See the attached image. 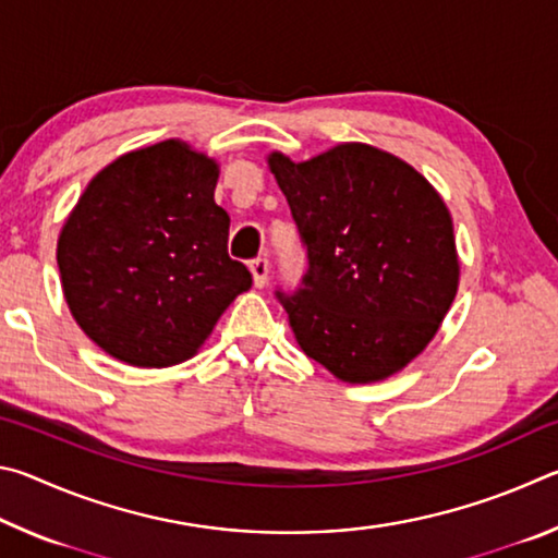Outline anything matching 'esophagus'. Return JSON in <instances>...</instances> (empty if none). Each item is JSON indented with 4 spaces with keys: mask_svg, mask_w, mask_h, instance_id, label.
Here are the masks:
<instances>
[{
    "mask_svg": "<svg viewBox=\"0 0 558 558\" xmlns=\"http://www.w3.org/2000/svg\"><path fill=\"white\" fill-rule=\"evenodd\" d=\"M251 272H253V282L256 288H263L268 282V272H270V263L268 258H256L251 260Z\"/></svg>",
    "mask_w": 558,
    "mask_h": 558,
    "instance_id": "34e87169",
    "label": "esophagus"
}]
</instances>
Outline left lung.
<instances>
[{
	"label": "left lung",
	"instance_id": "left-lung-1",
	"mask_svg": "<svg viewBox=\"0 0 558 558\" xmlns=\"http://www.w3.org/2000/svg\"><path fill=\"white\" fill-rule=\"evenodd\" d=\"M307 251L295 290H276L310 359L342 381H376L423 352L458 290L450 214L426 179L369 145L310 162L270 155Z\"/></svg>",
	"mask_w": 558,
	"mask_h": 558
}]
</instances>
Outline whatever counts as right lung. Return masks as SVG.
<instances>
[{"label":"right lung","instance_id":"obj_1","mask_svg":"<svg viewBox=\"0 0 558 558\" xmlns=\"http://www.w3.org/2000/svg\"><path fill=\"white\" fill-rule=\"evenodd\" d=\"M214 159L167 140L93 179L59 239L75 323L132 366H172L211 335L251 272L229 256Z\"/></svg>","mask_w":558,"mask_h":558}]
</instances>
